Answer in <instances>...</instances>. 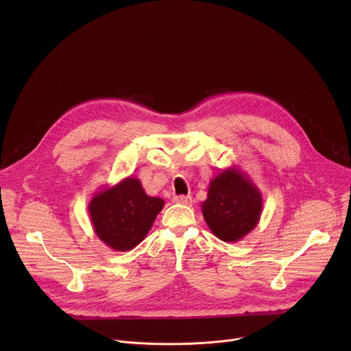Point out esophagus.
I'll return each mask as SVG.
<instances>
[{
	"instance_id": "1",
	"label": "esophagus",
	"mask_w": 351,
	"mask_h": 351,
	"mask_svg": "<svg viewBox=\"0 0 351 351\" xmlns=\"http://www.w3.org/2000/svg\"><path fill=\"white\" fill-rule=\"evenodd\" d=\"M175 203H179V204H184V206H190L193 203V198L191 195H176L173 198Z\"/></svg>"
}]
</instances>
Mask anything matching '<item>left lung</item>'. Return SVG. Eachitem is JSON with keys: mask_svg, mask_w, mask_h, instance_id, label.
I'll use <instances>...</instances> for the list:
<instances>
[{"mask_svg": "<svg viewBox=\"0 0 351 351\" xmlns=\"http://www.w3.org/2000/svg\"><path fill=\"white\" fill-rule=\"evenodd\" d=\"M202 211L218 239L234 243L258 225L263 194L252 179L233 165L211 179Z\"/></svg>", "mask_w": 351, "mask_h": 351, "instance_id": "8db88e82", "label": "left lung"}]
</instances>
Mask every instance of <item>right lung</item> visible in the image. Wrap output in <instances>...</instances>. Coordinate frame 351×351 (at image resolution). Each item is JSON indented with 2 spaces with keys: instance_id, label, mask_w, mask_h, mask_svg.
<instances>
[{
  "instance_id": "1",
  "label": "right lung",
  "mask_w": 351,
  "mask_h": 351,
  "mask_svg": "<svg viewBox=\"0 0 351 351\" xmlns=\"http://www.w3.org/2000/svg\"><path fill=\"white\" fill-rule=\"evenodd\" d=\"M165 202L148 195L133 176L94 194L88 214L97 237L115 252H129L143 241Z\"/></svg>"
}]
</instances>
